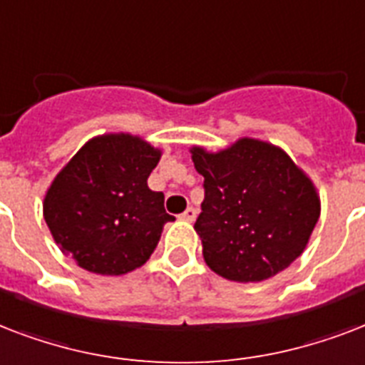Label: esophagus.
Returning <instances> with one entry per match:
<instances>
[{
  "mask_svg": "<svg viewBox=\"0 0 365 365\" xmlns=\"http://www.w3.org/2000/svg\"><path fill=\"white\" fill-rule=\"evenodd\" d=\"M196 209H194V207H188V209H186V211H185V213H182V215H180V219H182V221H188V222H194V221H196Z\"/></svg>",
  "mask_w": 365,
  "mask_h": 365,
  "instance_id": "obj_1",
  "label": "esophagus"
}]
</instances>
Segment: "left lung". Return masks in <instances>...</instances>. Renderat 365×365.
<instances>
[{
    "mask_svg": "<svg viewBox=\"0 0 365 365\" xmlns=\"http://www.w3.org/2000/svg\"><path fill=\"white\" fill-rule=\"evenodd\" d=\"M192 160L205 194L194 228L213 272L232 282H261L303 253L320 200L284 150L242 138L219 154L194 148Z\"/></svg>",
    "mask_w": 365,
    "mask_h": 365,
    "instance_id": "1",
    "label": "left lung"
}]
</instances>
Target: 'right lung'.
<instances>
[{
    "label": "right lung",
    "mask_w": 365,
    "mask_h": 365,
    "mask_svg": "<svg viewBox=\"0 0 365 365\" xmlns=\"http://www.w3.org/2000/svg\"><path fill=\"white\" fill-rule=\"evenodd\" d=\"M160 150L131 135H103L56 175L43 202L45 222L62 253L89 272L120 276L148 261L165 222L163 192L146 180Z\"/></svg>",
    "instance_id": "add662e5"
}]
</instances>
